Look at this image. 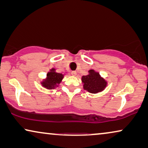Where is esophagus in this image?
Here are the masks:
<instances>
[{
  "label": "esophagus",
  "mask_w": 148,
  "mask_h": 148,
  "mask_svg": "<svg viewBox=\"0 0 148 148\" xmlns=\"http://www.w3.org/2000/svg\"><path fill=\"white\" fill-rule=\"evenodd\" d=\"M71 75L73 76H75L77 75V72L75 71H73L71 72Z\"/></svg>",
  "instance_id": "34e87169"
}]
</instances>
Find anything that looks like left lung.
<instances>
[{
  "instance_id": "8db88e82",
  "label": "left lung",
  "mask_w": 148,
  "mask_h": 148,
  "mask_svg": "<svg viewBox=\"0 0 148 148\" xmlns=\"http://www.w3.org/2000/svg\"><path fill=\"white\" fill-rule=\"evenodd\" d=\"M82 81L84 83V90L92 94L102 92L106 86V82L100 77L98 73L94 70L89 71V74L83 76Z\"/></svg>"
}]
</instances>
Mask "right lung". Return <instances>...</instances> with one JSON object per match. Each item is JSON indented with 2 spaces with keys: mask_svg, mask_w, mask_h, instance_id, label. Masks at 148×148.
<instances>
[{
  "mask_svg": "<svg viewBox=\"0 0 148 148\" xmlns=\"http://www.w3.org/2000/svg\"><path fill=\"white\" fill-rule=\"evenodd\" d=\"M54 71H55V69H52L50 71V72L48 73L47 79L42 83V86L44 88L52 90V89H54L58 84H59L61 82V80L63 78V75L62 73H56Z\"/></svg>",
  "mask_w": 148,
  "mask_h": 148,
  "instance_id": "right-lung-1",
  "label": "right lung"
}]
</instances>
